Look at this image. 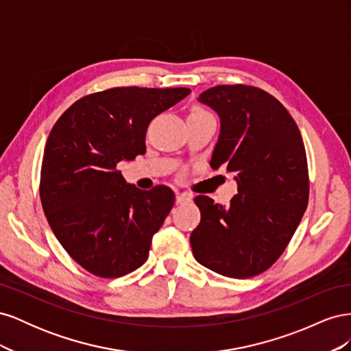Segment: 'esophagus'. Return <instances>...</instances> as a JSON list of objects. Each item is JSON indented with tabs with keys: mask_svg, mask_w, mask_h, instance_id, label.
Instances as JSON below:
<instances>
[{
	"mask_svg": "<svg viewBox=\"0 0 351 351\" xmlns=\"http://www.w3.org/2000/svg\"><path fill=\"white\" fill-rule=\"evenodd\" d=\"M192 200V195L189 193H177L176 195V204L182 205V204H187V202Z\"/></svg>",
	"mask_w": 351,
	"mask_h": 351,
	"instance_id": "obj_1",
	"label": "esophagus"
}]
</instances>
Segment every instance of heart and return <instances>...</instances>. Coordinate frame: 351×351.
Masks as SVG:
<instances>
[{"label": "heart", "instance_id": "obj_1", "mask_svg": "<svg viewBox=\"0 0 351 351\" xmlns=\"http://www.w3.org/2000/svg\"><path fill=\"white\" fill-rule=\"evenodd\" d=\"M196 111H199V110H196Z\"/></svg>", "mask_w": 351, "mask_h": 351}]
</instances>
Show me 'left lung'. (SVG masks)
<instances>
[{"label": "left lung", "mask_w": 351, "mask_h": 351, "mask_svg": "<svg viewBox=\"0 0 351 351\" xmlns=\"http://www.w3.org/2000/svg\"><path fill=\"white\" fill-rule=\"evenodd\" d=\"M219 117L210 167L236 173L230 205L196 196L199 226L190 234L195 259L230 278L268 269L293 237L309 199V174L299 127L262 89L221 84L199 95Z\"/></svg>", "instance_id": "left-lung-1"}]
</instances>
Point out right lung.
I'll use <instances>...</instances> for the list:
<instances>
[{"instance_id":"obj_1","label":"right lung","mask_w":351,"mask_h":351,"mask_svg":"<svg viewBox=\"0 0 351 351\" xmlns=\"http://www.w3.org/2000/svg\"><path fill=\"white\" fill-rule=\"evenodd\" d=\"M190 92L132 86L92 93L52 127L40 168L42 208L61 246L86 271L123 277L149 256L176 196L165 186L127 184L115 168L146 151L147 125Z\"/></svg>"}]
</instances>
